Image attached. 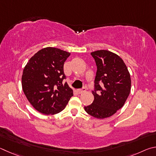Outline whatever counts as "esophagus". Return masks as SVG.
<instances>
[{
  "mask_svg": "<svg viewBox=\"0 0 156 156\" xmlns=\"http://www.w3.org/2000/svg\"><path fill=\"white\" fill-rule=\"evenodd\" d=\"M85 91H86V88H85V87H83L82 89H78L77 90V92H78L79 94L83 93V92H84Z\"/></svg>",
  "mask_w": 156,
  "mask_h": 156,
  "instance_id": "34e87169",
  "label": "esophagus"
}]
</instances>
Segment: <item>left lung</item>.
<instances>
[{
  "label": "left lung",
  "mask_w": 156,
  "mask_h": 156,
  "mask_svg": "<svg viewBox=\"0 0 156 156\" xmlns=\"http://www.w3.org/2000/svg\"><path fill=\"white\" fill-rule=\"evenodd\" d=\"M97 70L92 92L93 103L84 109L97 119L112 116L124 105L131 90V77L126 65L116 54L107 50L91 53Z\"/></svg>",
  "instance_id": "1"
}]
</instances>
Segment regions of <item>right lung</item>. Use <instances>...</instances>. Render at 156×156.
Here are the masks:
<instances>
[{
  "label": "right lung",
  "mask_w": 156,
  "mask_h": 156,
  "mask_svg": "<svg viewBox=\"0 0 156 156\" xmlns=\"http://www.w3.org/2000/svg\"><path fill=\"white\" fill-rule=\"evenodd\" d=\"M70 53L46 47L37 52L27 62L22 76L24 94L35 110L49 115L60 112L68 104L73 91L66 82L64 62Z\"/></svg>",
  "instance_id": "obj_1"
}]
</instances>
